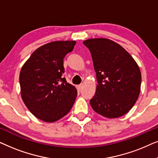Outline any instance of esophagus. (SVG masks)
I'll list each match as a JSON object with an SVG mask.
<instances>
[{
  "mask_svg": "<svg viewBox=\"0 0 158 158\" xmlns=\"http://www.w3.org/2000/svg\"><path fill=\"white\" fill-rule=\"evenodd\" d=\"M83 84H80V85H77V89H78L79 90L83 89Z\"/></svg>",
  "mask_w": 158,
  "mask_h": 158,
  "instance_id": "esophagus-1",
  "label": "esophagus"
}]
</instances>
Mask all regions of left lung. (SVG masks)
<instances>
[{
	"instance_id": "obj_1",
	"label": "left lung",
	"mask_w": 158,
	"mask_h": 158,
	"mask_svg": "<svg viewBox=\"0 0 158 158\" xmlns=\"http://www.w3.org/2000/svg\"><path fill=\"white\" fill-rule=\"evenodd\" d=\"M83 44L91 54L98 85L90 100L92 109L106 118H118L129 111L139 97L142 75L128 52L114 41L89 39Z\"/></svg>"
}]
</instances>
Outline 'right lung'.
Returning <instances> with one entry per match:
<instances>
[{
	"label": "right lung",
	"mask_w": 158,
	"mask_h": 158,
	"mask_svg": "<svg viewBox=\"0 0 158 158\" xmlns=\"http://www.w3.org/2000/svg\"><path fill=\"white\" fill-rule=\"evenodd\" d=\"M75 44V41H55L42 45L21 68V98L31 113L44 122L60 119L74 104L77 89L62 74L63 59Z\"/></svg>",
	"instance_id": "right-lung-1"
}]
</instances>
